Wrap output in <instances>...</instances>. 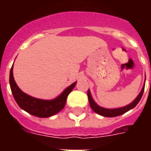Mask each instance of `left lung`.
Returning <instances> with one entry per match:
<instances>
[{
  "instance_id": "left-lung-1",
  "label": "left lung",
  "mask_w": 151,
  "mask_h": 151,
  "mask_svg": "<svg viewBox=\"0 0 151 151\" xmlns=\"http://www.w3.org/2000/svg\"><path fill=\"white\" fill-rule=\"evenodd\" d=\"M144 89H145V86H143L142 91L140 92V94L138 95V96L137 97L134 101L132 102L130 104L127 105L124 108H116V109H107V108H104L99 107V105H97L95 104V102L94 101V99H92L91 95V92L88 90L87 91V96H88V99H89V103H90V106L91 108H92V110L96 112L100 116H106V117H114V116H120L122 114L125 113L128 111H129L130 109L133 108L135 106H136L139 101L141 100L142 99V96L143 95V92H144Z\"/></svg>"
}]
</instances>
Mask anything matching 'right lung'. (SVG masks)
I'll return each instance as SVG.
<instances>
[{
	"instance_id": "right-lung-1",
	"label": "right lung",
	"mask_w": 151,
	"mask_h": 151,
	"mask_svg": "<svg viewBox=\"0 0 151 151\" xmlns=\"http://www.w3.org/2000/svg\"><path fill=\"white\" fill-rule=\"evenodd\" d=\"M9 85L15 101L17 102L18 106L22 110L35 116L46 118L55 115L65 108L67 97L69 93L72 91L73 89L74 88L76 82L73 83L69 87H67L61 93V95H59L55 99L52 100L40 99L25 94L24 92H22L19 89L14 78L13 66H12L9 73Z\"/></svg>"
}]
</instances>
